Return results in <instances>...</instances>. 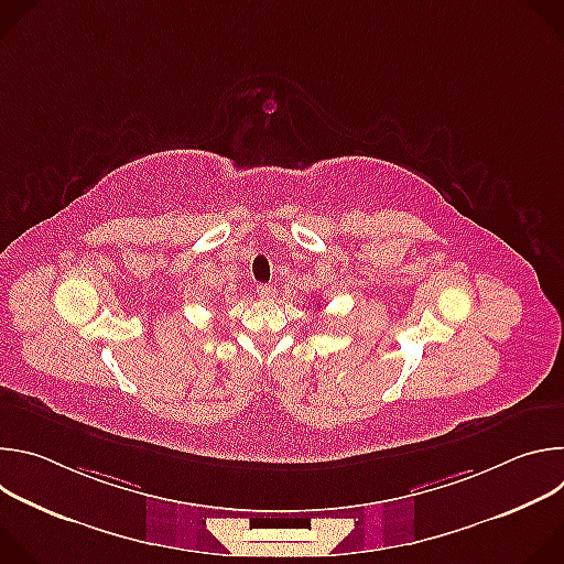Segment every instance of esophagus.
I'll use <instances>...</instances> for the list:
<instances>
[{
    "label": "esophagus",
    "mask_w": 564,
    "mask_h": 564,
    "mask_svg": "<svg viewBox=\"0 0 564 564\" xmlns=\"http://www.w3.org/2000/svg\"><path fill=\"white\" fill-rule=\"evenodd\" d=\"M257 294L261 299H274L276 296V288L270 285V283H261V285H257Z\"/></svg>",
    "instance_id": "obj_1"
}]
</instances>
